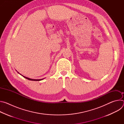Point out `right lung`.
Segmentation results:
<instances>
[{"label": "right lung", "mask_w": 124, "mask_h": 124, "mask_svg": "<svg viewBox=\"0 0 124 124\" xmlns=\"http://www.w3.org/2000/svg\"><path fill=\"white\" fill-rule=\"evenodd\" d=\"M24 78H26V79H28V80H33V81H40V80H43L44 78H43V79H31V78H26V77H24V76H23Z\"/></svg>", "instance_id": "1"}]
</instances>
